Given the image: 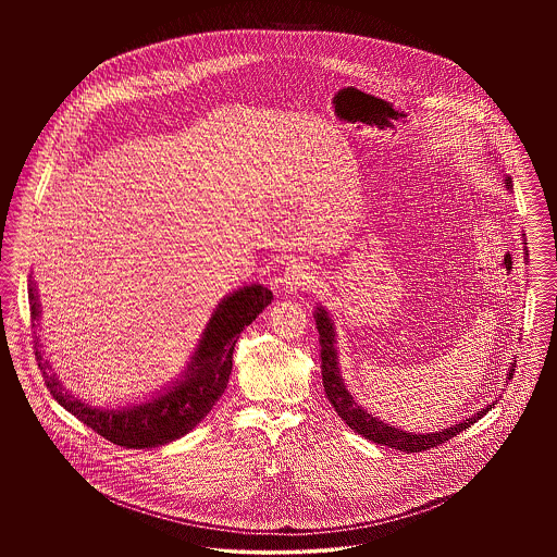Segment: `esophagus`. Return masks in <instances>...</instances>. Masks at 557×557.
<instances>
[{"instance_id":"1","label":"esophagus","mask_w":557,"mask_h":557,"mask_svg":"<svg viewBox=\"0 0 557 557\" xmlns=\"http://www.w3.org/2000/svg\"><path fill=\"white\" fill-rule=\"evenodd\" d=\"M313 280H315L313 269L307 263H302V261H296V263L286 267L284 275L277 282H280L282 290H286L288 294H298V292L311 288Z\"/></svg>"}]
</instances>
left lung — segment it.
I'll use <instances>...</instances> for the list:
<instances>
[{
	"label": "left lung",
	"instance_id": "obj_1",
	"mask_svg": "<svg viewBox=\"0 0 557 557\" xmlns=\"http://www.w3.org/2000/svg\"><path fill=\"white\" fill-rule=\"evenodd\" d=\"M505 187L513 189L511 177H507V175H505ZM522 238H524V234H522ZM522 244H527V239ZM524 255H529L527 246H524ZM313 318L318 323L319 345H321V377H323L325 397L332 403V407L345 420L348 428L355 430L357 434L366 436L368 441H373L377 445H386L391 449L405 450V453H420V450L432 449V447H438V445L447 443L449 438L457 436L466 428L476 424L480 418H484L497 405V400H493L491 405H486L474 416L466 418L463 422H455L449 428H443V430H436V432H424V434L422 432H418V434L407 432V430L386 424V422H382V420H377V418L368 413V409H363L355 400V397L348 393L343 371H341V363H338L336 327H334V321L330 318V313L319 305ZM513 368H516V363H511L507 368V380L513 377Z\"/></svg>",
	"mask_w": 557,
	"mask_h": 557
}]
</instances>
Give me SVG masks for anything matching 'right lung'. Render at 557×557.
<instances>
[{
  "label": "right lung",
  "instance_id": "add662e5",
  "mask_svg": "<svg viewBox=\"0 0 557 557\" xmlns=\"http://www.w3.org/2000/svg\"><path fill=\"white\" fill-rule=\"evenodd\" d=\"M271 300L273 294L261 284H250L227 294L212 311L182 375L152 397L119 409L94 407L71 395L53 373L50 361L41 357V345L37 336L35 357L52 397L79 422L114 445L127 449H152L186 436L189 430L205 420L212 405L227 388L234 346L238 343L242 330L250 325L259 313H263ZM28 305L30 319L35 321L41 318L39 294L30 275Z\"/></svg>",
  "mask_w": 557,
  "mask_h": 557
}]
</instances>
